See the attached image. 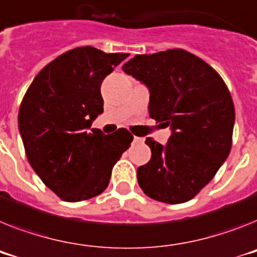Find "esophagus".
Here are the masks:
<instances>
[{
  "instance_id": "34e87169",
  "label": "esophagus",
  "mask_w": 257,
  "mask_h": 257,
  "mask_svg": "<svg viewBox=\"0 0 257 257\" xmlns=\"http://www.w3.org/2000/svg\"><path fill=\"white\" fill-rule=\"evenodd\" d=\"M133 142H135V144H140V142H142V139L141 137H133Z\"/></svg>"
}]
</instances>
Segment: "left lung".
Instances as JSON below:
<instances>
[{"mask_svg":"<svg viewBox=\"0 0 257 257\" xmlns=\"http://www.w3.org/2000/svg\"><path fill=\"white\" fill-rule=\"evenodd\" d=\"M122 70L149 87V115L172 131L165 146L148 137L152 158L137 169L146 196L182 204L208 184L230 154L235 108L212 66L184 49L136 55Z\"/></svg>","mask_w":257,"mask_h":257,"instance_id":"8db88e82","label":"left lung"}]
</instances>
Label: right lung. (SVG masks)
I'll list each match as a JSON object with an SVG mask.
<instances>
[{
	"label": "right lung",
	"mask_w": 257,
	"mask_h": 257,
	"mask_svg": "<svg viewBox=\"0 0 257 257\" xmlns=\"http://www.w3.org/2000/svg\"><path fill=\"white\" fill-rule=\"evenodd\" d=\"M128 56L94 47L70 49L45 65L23 96L18 125L27 159L64 201L100 195L133 141L124 128L112 135L88 131L103 112V79Z\"/></svg>",
	"instance_id": "1"
}]
</instances>
